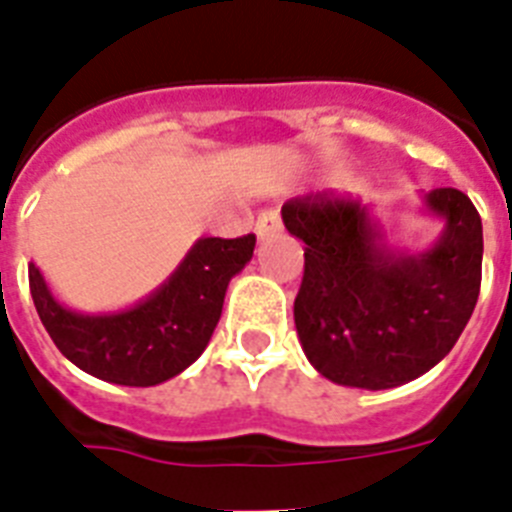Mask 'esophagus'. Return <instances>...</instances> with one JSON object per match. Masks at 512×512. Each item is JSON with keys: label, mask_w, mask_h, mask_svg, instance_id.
<instances>
[{"label": "esophagus", "mask_w": 512, "mask_h": 512, "mask_svg": "<svg viewBox=\"0 0 512 512\" xmlns=\"http://www.w3.org/2000/svg\"><path fill=\"white\" fill-rule=\"evenodd\" d=\"M282 230V217H279L277 210H264L259 215V220H256V235H259L261 241L264 238H271L274 233H279Z\"/></svg>", "instance_id": "obj_1"}]
</instances>
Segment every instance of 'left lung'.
I'll list each match as a JSON object with an SVG mask.
<instances>
[{
    "mask_svg": "<svg viewBox=\"0 0 512 512\" xmlns=\"http://www.w3.org/2000/svg\"><path fill=\"white\" fill-rule=\"evenodd\" d=\"M443 230L423 251L392 246L374 207L328 194L284 202L305 243L295 300L302 351L343 387L390 390L438 364L467 328L482 282V220L467 194H423Z\"/></svg>",
    "mask_w": 512,
    "mask_h": 512,
    "instance_id": "8db88e82",
    "label": "left lung"
}]
</instances>
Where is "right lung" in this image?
<instances>
[{"label": "right lung", "mask_w": 512, "mask_h": 512, "mask_svg": "<svg viewBox=\"0 0 512 512\" xmlns=\"http://www.w3.org/2000/svg\"><path fill=\"white\" fill-rule=\"evenodd\" d=\"M256 235L200 238L151 295L117 312H76L30 264V295L48 336L71 364L102 382L156 387L200 359L230 279L251 261Z\"/></svg>", "instance_id": "add662e5"}]
</instances>
